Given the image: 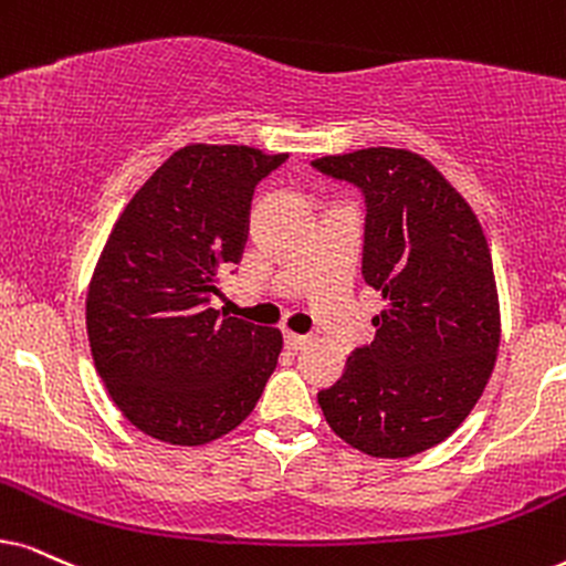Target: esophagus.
I'll list each match as a JSON object with an SVG mask.
<instances>
[{"mask_svg": "<svg viewBox=\"0 0 566 566\" xmlns=\"http://www.w3.org/2000/svg\"><path fill=\"white\" fill-rule=\"evenodd\" d=\"M305 345H307V336L284 332V347L292 349V353H297V349H303Z\"/></svg>", "mask_w": 566, "mask_h": 566, "instance_id": "esophagus-1", "label": "esophagus"}]
</instances>
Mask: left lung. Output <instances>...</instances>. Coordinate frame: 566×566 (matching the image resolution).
<instances>
[{
  "instance_id": "1",
  "label": "left lung",
  "mask_w": 566,
  "mask_h": 566,
  "mask_svg": "<svg viewBox=\"0 0 566 566\" xmlns=\"http://www.w3.org/2000/svg\"><path fill=\"white\" fill-rule=\"evenodd\" d=\"M313 167L366 196L363 279L381 292L376 336L318 391L332 431L370 457H412L452 436L496 363L499 295L483 227L423 156L360 148Z\"/></svg>"
}]
</instances>
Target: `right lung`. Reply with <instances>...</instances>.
<instances>
[{
    "mask_svg": "<svg viewBox=\"0 0 566 566\" xmlns=\"http://www.w3.org/2000/svg\"><path fill=\"white\" fill-rule=\"evenodd\" d=\"M287 154L192 143L130 198L85 297L91 355L138 431L177 447L230 433L274 374L282 334L211 307L242 259L250 200Z\"/></svg>",
    "mask_w": 566,
    "mask_h": 566,
    "instance_id": "add662e5",
    "label": "right lung"
}]
</instances>
